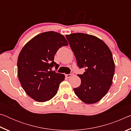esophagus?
Returning a JSON list of instances; mask_svg holds the SVG:
<instances>
[{"instance_id": "34e87169", "label": "esophagus", "mask_w": 131, "mask_h": 131, "mask_svg": "<svg viewBox=\"0 0 131 131\" xmlns=\"http://www.w3.org/2000/svg\"><path fill=\"white\" fill-rule=\"evenodd\" d=\"M72 76V74H66V77H67V78H70V77Z\"/></svg>"}]
</instances>
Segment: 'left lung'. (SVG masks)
Here are the masks:
<instances>
[{"label": "left lung", "instance_id": "left-lung-1", "mask_svg": "<svg viewBox=\"0 0 131 131\" xmlns=\"http://www.w3.org/2000/svg\"><path fill=\"white\" fill-rule=\"evenodd\" d=\"M80 68L77 75L81 84L73 89L77 96L86 104L95 103L107 94L112 85L115 64L112 53L105 42L95 36L82 33L66 35Z\"/></svg>", "mask_w": 131, "mask_h": 131}]
</instances>
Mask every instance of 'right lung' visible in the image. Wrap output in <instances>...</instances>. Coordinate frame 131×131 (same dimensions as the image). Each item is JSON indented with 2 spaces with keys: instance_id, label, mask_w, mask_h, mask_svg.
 I'll list each match as a JSON object with an SVG mask.
<instances>
[{
  "instance_id": "1",
  "label": "right lung",
  "mask_w": 131,
  "mask_h": 131,
  "mask_svg": "<svg viewBox=\"0 0 131 131\" xmlns=\"http://www.w3.org/2000/svg\"><path fill=\"white\" fill-rule=\"evenodd\" d=\"M63 35L48 31L36 35L22 48L17 61V74L29 96L39 102L51 99L57 94L65 75L52 71L59 65L54 61L59 48L68 46Z\"/></svg>"
}]
</instances>
